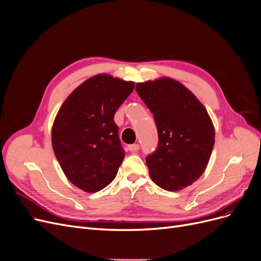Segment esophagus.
Instances as JSON below:
<instances>
[{
	"mask_svg": "<svg viewBox=\"0 0 261 261\" xmlns=\"http://www.w3.org/2000/svg\"><path fill=\"white\" fill-rule=\"evenodd\" d=\"M139 145L138 144H134V145H129L128 146V150L130 152H137L138 150H139Z\"/></svg>",
	"mask_w": 261,
	"mask_h": 261,
	"instance_id": "34e87169",
	"label": "esophagus"
}]
</instances>
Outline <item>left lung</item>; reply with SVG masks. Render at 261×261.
Here are the masks:
<instances>
[{
    "label": "left lung",
    "instance_id": "8db88e82",
    "mask_svg": "<svg viewBox=\"0 0 261 261\" xmlns=\"http://www.w3.org/2000/svg\"><path fill=\"white\" fill-rule=\"evenodd\" d=\"M153 114L159 144L146 158L154 183L169 192L192 185L207 168L215 145V127L206 108L179 82L161 77L136 85Z\"/></svg>",
    "mask_w": 261,
    "mask_h": 261
}]
</instances>
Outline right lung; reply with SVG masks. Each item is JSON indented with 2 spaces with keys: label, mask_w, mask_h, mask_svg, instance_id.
I'll list each match as a JSON object with an SVG mask.
<instances>
[{
  "label": "right lung",
  "mask_w": 261,
  "mask_h": 261,
  "mask_svg": "<svg viewBox=\"0 0 261 261\" xmlns=\"http://www.w3.org/2000/svg\"><path fill=\"white\" fill-rule=\"evenodd\" d=\"M134 86L108 74L92 76L69 94L54 118V154L70 183L84 192L101 191L117 174L125 152L114 114Z\"/></svg>",
  "instance_id": "add662e5"
}]
</instances>
